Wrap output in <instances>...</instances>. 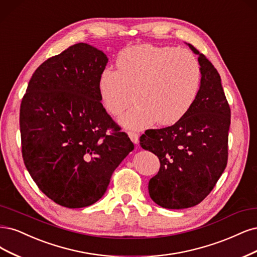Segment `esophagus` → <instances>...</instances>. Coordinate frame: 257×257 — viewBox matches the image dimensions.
Masks as SVG:
<instances>
[{
    "label": "esophagus",
    "mask_w": 257,
    "mask_h": 257,
    "mask_svg": "<svg viewBox=\"0 0 257 257\" xmlns=\"http://www.w3.org/2000/svg\"><path fill=\"white\" fill-rule=\"evenodd\" d=\"M128 137L134 143L135 145H137L139 143V135L135 132H128Z\"/></svg>",
    "instance_id": "obj_1"
}]
</instances>
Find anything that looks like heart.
I'll use <instances>...</instances> for the list:
<instances>
[{
	"label": "heart",
	"instance_id": "heart-1",
	"mask_svg": "<svg viewBox=\"0 0 257 257\" xmlns=\"http://www.w3.org/2000/svg\"><path fill=\"white\" fill-rule=\"evenodd\" d=\"M201 86V67L192 53L152 44L133 46L120 52L116 70L105 69L98 82L105 109L123 125L144 130L156 121L171 125L192 107Z\"/></svg>",
	"mask_w": 257,
	"mask_h": 257
}]
</instances>
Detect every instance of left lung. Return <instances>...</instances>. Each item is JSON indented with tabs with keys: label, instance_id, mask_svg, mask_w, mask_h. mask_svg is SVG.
<instances>
[{
	"label": "left lung",
	"instance_id": "left-lung-1",
	"mask_svg": "<svg viewBox=\"0 0 257 257\" xmlns=\"http://www.w3.org/2000/svg\"><path fill=\"white\" fill-rule=\"evenodd\" d=\"M199 55L201 86L190 110L171 126L147 130L140 146L161 162L149 182V193L157 205L169 209L199 204L213 190L227 164L231 109L221 78L213 64Z\"/></svg>",
	"mask_w": 257,
	"mask_h": 257
}]
</instances>
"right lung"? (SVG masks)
I'll return each mask as SVG.
<instances>
[{
  "label": "right lung",
  "instance_id": "obj_1",
  "mask_svg": "<svg viewBox=\"0 0 257 257\" xmlns=\"http://www.w3.org/2000/svg\"><path fill=\"white\" fill-rule=\"evenodd\" d=\"M107 61L92 46L73 44L36 69L21 102L24 165L38 188L64 207L100 200L134 150L101 103L98 82Z\"/></svg>",
  "mask_w": 257,
  "mask_h": 257
}]
</instances>
